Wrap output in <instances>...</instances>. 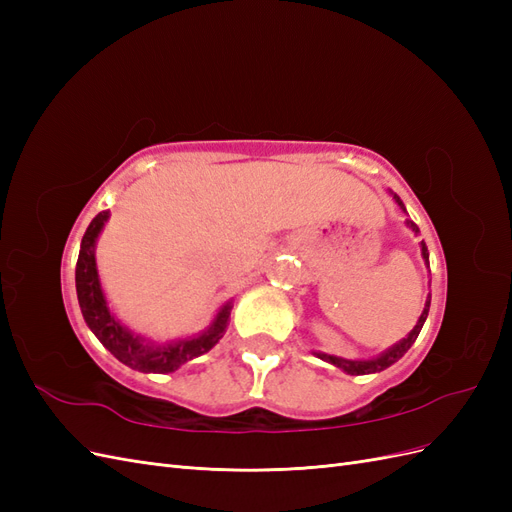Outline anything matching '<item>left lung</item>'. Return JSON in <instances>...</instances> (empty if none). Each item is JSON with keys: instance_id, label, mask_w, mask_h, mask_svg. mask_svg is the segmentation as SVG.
<instances>
[{"instance_id": "obj_1", "label": "left lung", "mask_w": 512, "mask_h": 512, "mask_svg": "<svg viewBox=\"0 0 512 512\" xmlns=\"http://www.w3.org/2000/svg\"><path fill=\"white\" fill-rule=\"evenodd\" d=\"M395 198H397V196H395ZM397 203L401 205V209H404V203H401L399 198H397ZM408 226H410L414 232H418V226H416L412 220H408ZM421 252H423V258H425L427 267H429V252H427V245H425V241H421ZM429 303H431V297H427V303H425L423 314H421V318H418L416 327L410 331V335L401 339L399 344H395L393 348H389V350H386L384 354H380L378 359H371V361H346V359H339V356L322 354V352H320L318 356H320L322 361H327V363H331V365H335V367H339V369H344L346 374H350V376L376 374V371H382V369H386V367H391V365H393V363H397V361L401 359V356H404V354L410 350V346L416 342V337H418V333H421L423 324H425V320H427V314H429Z\"/></svg>"}]
</instances>
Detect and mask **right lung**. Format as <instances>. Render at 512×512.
<instances>
[{
  "label": "right lung",
  "instance_id": "1",
  "mask_svg": "<svg viewBox=\"0 0 512 512\" xmlns=\"http://www.w3.org/2000/svg\"><path fill=\"white\" fill-rule=\"evenodd\" d=\"M106 220H108V211H100L96 218L91 220L81 241L79 260H76V294H79V305H81L87 327L94 331V335L100 339L102 346L111 352L117 361L138 371L168 374V371H175L183 363H188L196 359V356L209 352L215 344L220 342L228 327V316H230L228 303L220 309L218 318L213 320L207 333L194 339H181V342L168 344L164 348H151L143 344L141 339L134 337L128 329H123L121 324L111 316L100 288L96 256H94V245Z\"/></svg>",
  "mask_w": 512,
  "mask_h": 512
}]
</instances>
